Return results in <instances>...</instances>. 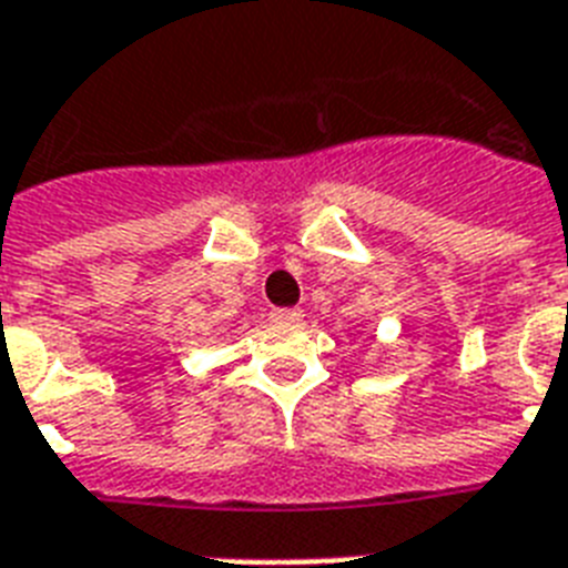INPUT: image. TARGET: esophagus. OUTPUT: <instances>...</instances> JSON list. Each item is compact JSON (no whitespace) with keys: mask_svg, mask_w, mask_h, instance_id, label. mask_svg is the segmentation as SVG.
<instances>
[{"mask_svg":"<svg viewBox=\"0 0 568 568\" xmlns=\"http://www.w3.org/2000/svg\"><path fill=\"white\" fill-rule=\"evenodd\" d=\"M270 320L281 322V325H296V322H302V311L298 307H275L270 313Z\"/></svg>","mask_w":568,"mask_h":568,"instance_id":"1","label":"esophagus"}]
</instances>
